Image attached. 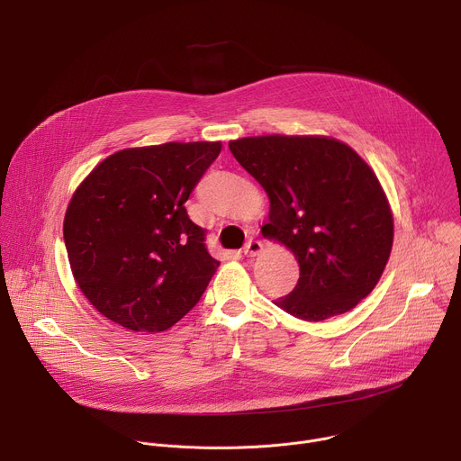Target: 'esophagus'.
Segmentation results:
<instances>
[{"instance_id":"1","label":"esophagus","mask_w":461,"mask_h":461,"mask_svg":"<svg viewBox=\"0 0 461 461\" xmlns=\"http://www.w3.org/2000/svg\"><path fill=\"white\" fill-rule=\"evenodd\" d=\"M242 251H244L246 257H255V255H258L262 251V242L257 240V239H249Z\"/></svg>"}]
</instances>
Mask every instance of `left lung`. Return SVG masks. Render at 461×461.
I'll return each instance as SVG.
<instances>
[{"mask_svg": "<svg viewBox=\"0 0 461 461\" xmlns=\"http://www.w3.org/2000/svg\"><path fill=\"white\" fill-rule=\"evenodd\" d=\"M228 146L268 194L262 235L299 262L297 286L276 304L304 321L356 308L379 283L393 242L374 169L348 144L322 135L244 137Z\"/></svg>", "mask_w": 461, "mask_h": 461, "instance_id": "left-lung-1", "label": "left lung"}]
</instances>
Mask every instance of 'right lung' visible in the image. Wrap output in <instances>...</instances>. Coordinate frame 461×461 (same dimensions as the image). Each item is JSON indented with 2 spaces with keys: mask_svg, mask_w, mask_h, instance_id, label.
<instances>
[{
  "mask_svg": "<svg viewBox=\"0 0 461 461\" xmlns=\"http://www.w3.org/2000/svg\"><path fill=\"white\" fill-rule=\"evenodd\" d=\"M221 142H166L104 158L63 219L73 277L89 303L133 332H164L204 294L219 268L185 201Z\"/></svg>",
  "mask_w": 461,
  "mask_h": 461,
  "instance_id": "1",
  "label": "right lung"
}]
</instances>
